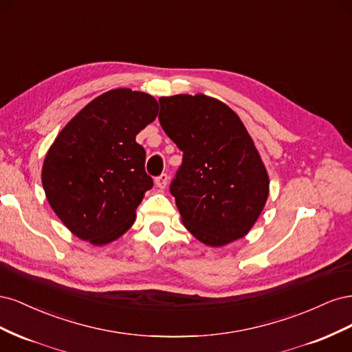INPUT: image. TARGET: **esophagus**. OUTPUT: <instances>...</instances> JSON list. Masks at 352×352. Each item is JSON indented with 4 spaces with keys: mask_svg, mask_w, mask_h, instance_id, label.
<instances>
[{
    "mask_svg": "<svg viewBox=\"0 0 352 352\" xmlns=\"http://www.w3.org/2000/svg\"><path fill=\"white\" fill-rule=\"evenodd\" d=\"M167 182H168V176H167L166 173H163V175H160L158 177H155V185H157L158 188L164 189V188L167 186Z\"/></svg>",
    "mask_w": 352,
    "mask_h": 352,
    "instance_id": "esophagus-1",
    "label": "esophagus"
}]
</instances>
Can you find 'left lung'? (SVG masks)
<instances>
[{
    "label": "left lung",
    "instance_id": "left-lung-1",
    "mask_svg": "<svg viewBox=\"0 0 352 352\" xmlns=\"http://www.w3.org/2000/svg\"><path fill=\"white\" fill-rule=\"evenodd\" d=\"M160 101V124L180 151L170 184L184 226L202 243L243 238L269 197V175L238 114L207 95Z\"/></svg>",
    "mask_w": 352,
    "mask_h": 352
}]
</instances>
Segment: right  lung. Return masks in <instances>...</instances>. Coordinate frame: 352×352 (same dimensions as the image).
Instances as JSON below:
<instances>
[{
    "label": "right lung",
    "mask_w": 352,
    "mask_h": 352,
    "mask_svg": "<svg viewBox=\"0 0 352 352\" xmlns=\"http://www.w3.org/2000/svg\"><path fill=\"white\" fill-rule=\"evenodd\" d=\"M157 114L151 95L111 89L85 105L50 146L42 186L51 208L79 239L105 245L133 225L153 188L136 135Z\"/></svg>",
    "instance_id": "add662e5"
}]
</instances>
